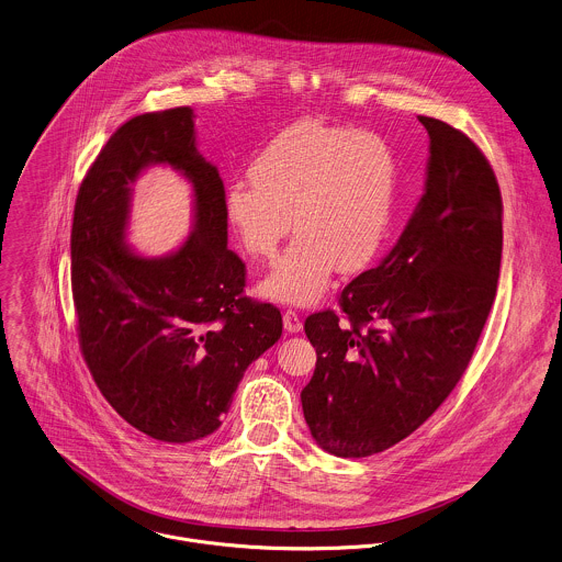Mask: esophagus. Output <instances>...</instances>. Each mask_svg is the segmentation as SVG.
<instances>
[{
    "instance_id": "34e87169",
    "label": "esophagus",
    "mask_w": 562,
    "mask_h": 562,
    "mask_svg": "<svg viewBox=\"0 0 562 562\" xmlns=\"http://www.w3.org/2000/svg\"><path fill=\"white\" fill-rule=\"evenodd\" d=\"M282 319H284V330H286V333L295 335V333H300V330H302V317H300V313H297V311L286 308V311H284V315H282Z\"/></svg>"
}]
</instances>
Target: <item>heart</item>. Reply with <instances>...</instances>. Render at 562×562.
<instances>
[{"label":"heart","mask_w":562,"mask_h":562,"mask_svg":"<svg viewBox=\"0 0 562 562\" xmlns=\"http://www.w3.org/2000/svg\"><path fill=\"white\" fill-rule=\"evenodd\" d=\"M224 204L254 258H271L295 227L297 238L260 291L308 306L324 297L337 267L362 271L384 249L397 206V156L375 132L300 121L262 147L251 178L234 180Z\"/></svg>","instance_id":"heart-1"}]
</instances>
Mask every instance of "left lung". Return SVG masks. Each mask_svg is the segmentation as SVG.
I'll list each match as a JSON object with an SVG mask.
<instances>
[{
	"label": "left lung",
	"instance_id": "obj_1",
	"mask_svg": "<svg viewBox=\"0 0 562 562\" xmlns=\"http://www.w3.org/2000/svg\"><path fill=\"white\" fill-rule=\"evenodd\" d=\"M426 191L395 247L306 319L317 364L302 391L319 448L364 458L413 435L462 378L491 313L502 262V193L480 147L419 116Z\"/></svg>",
	"mask_w": 562,
	"mask_h": 562
}]
</instances>
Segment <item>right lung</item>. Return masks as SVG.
<instances>
[{
    "instance_id": "right-lung-1",
    "label": "right lung",
    "mask_w": 562,
    "mask_h": 562,
    "mask_svg": "<svg viewBox=\"0 0 562 562\" xmlns=\"http://www.w3.org/2000/svg\"><path fill=\"white\" fill-rule=\"evenodd\" d=\"M189 106L125 121L87 171L71 225V291L85 362L114 411L165 443L213 435L245 369L282 335L273 304L245 295L227 249L224 182L195 147ZM169 164L196 193V225L160 259L124 243L131 184Z\"/></svg>"
}]
</instances>
